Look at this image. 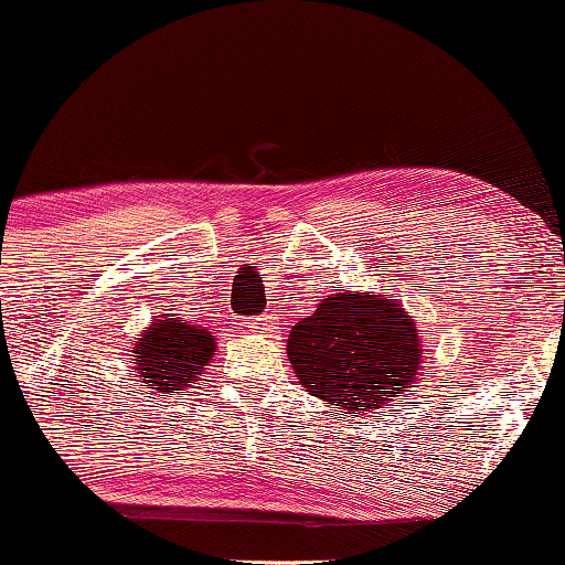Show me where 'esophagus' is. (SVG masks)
Here are the masks:
<instances>
[{
    "label": "esophagus",
    "mask_w": 565,
    "mask_h": 565,
    "mask_svg": "<svg viewBox=\"0 0 565 565\" xmlns=\"http://www.w3.org/2000/svg\"><path fill=\"white\" fill-rule=\"evenodd\" d=\"M247 328L249 331H255V333H268V331H274L276 328V320L270 318V316H260V318H249V323H247Z\"/></svg>",
    "instance_id": "1"
}]
</instances>
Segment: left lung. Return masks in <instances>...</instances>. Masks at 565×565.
<instances>
[{
  "label": "left lung",
  "instance_id": "8db88e82",
  "mask_svg": "<svg viewBox=\"0 0 565 565\" xmlns=\"http://www.w3.org/2000/svg\"><path fill=\"white\" fill-rule=\"evenodd\" d=\"M423 341L404 305L388 295L335 289L289 331L297 383L344 414L383 409L412 388Z\"/></svg>",
  "mask_w": 565,
  "mask_h": 565
}]
</instances>
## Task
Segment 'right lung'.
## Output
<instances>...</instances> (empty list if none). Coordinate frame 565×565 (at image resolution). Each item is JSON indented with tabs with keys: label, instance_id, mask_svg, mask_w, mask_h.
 <instances>
[{
	"label": "right lung",
	"instance_id": "right-lung-1",
	"mask_svg": "<svg viewBox=\"0 0 565 565\" xmlns=\"http://www.w3.org/2000/svg\"><path fill=\"white\" fill-rule=\"evenodd\" d=\"M216 339L209 328L190 326L174 316H156L153 326L135 341L132 373L151 385L153 394H182L209 367Z\"/></svg>",
	"mask_w": 565,
	"mask_h": 565
}]
</instances>
